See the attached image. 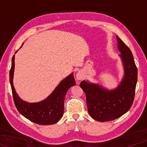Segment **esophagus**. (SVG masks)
<instances>
[{
	"label": "esophagus",
	"instance_id": "obj_1",
	"mask_svg": "<svg viewBox=\"0 0 147 147\" xmlns=\"http://www.w3.org/2000/svg\"><path fill=\"white\" fill-rule=\"evenodd\" d=\"M84 74L81 71H79L76 74V79L78 80H82L84 78Z\"/></svg>",
	"mask_w": 147,
	"mask_h": 147
}]
</instances>
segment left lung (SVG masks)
I'll return each instance as SVG.
<instances>
[{
  "label": "left lung",
  "mask_w": 147,
  "mask_h": 147,
  "mask_svg": "<svg viewBox=\"0 0 147 147\" xmlns=\"http://www.w3.org/2000/svg\"><path fill=\"white\" fill-rule=\"evenodd\" d=\"M124 67V78L117 88L108 91L82 81L80 86L86 96L88 112L94 120L105 122L120 117L130 109L135 97L138 69L128 47L117 36Z\"/></svg>",
  "instance_id": "8db88e82"
}]
</instances>
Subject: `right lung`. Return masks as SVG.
<instances>
[{"instance_id":"add662e5","label":"right lung","mask_w":147,"mask_h":147,"mask_svg":"<svg viewBox=\"0 0 147 147\" xmlns=\"http://www.w3.org/2000/svg\"><path fill=\"white\" fill-rule=\"evenodd\" d=\"M14 59L15 54L11 59V67L9 71V82L11 84L14 104L17 110L24 117L34 123L41 125L56 123L63 115L64 100L67 91L76 84L73 73L65 78L53 93L45 100L38 103H28L22 100L15 91L13 85Z\"/></svg>"}]
</instances>
